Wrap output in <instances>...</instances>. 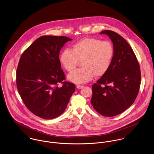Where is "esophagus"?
<instances>
[{
    "mask_svg": "<svg viewBox=\"0 0 154 154\" xmlns=\"http://www.w3.org/2000/svg\"><path fill=\"white\" fill-rule=\"evenodd\" d=\"M83 87H84V86H82V85H77V88L79 89H82Z\"/></svg>",
    "mask_w": 154,
    "mask_h": 154,
    "instance_id": "esophagus-1",
    "label": "esophagus"
}]
</instances>
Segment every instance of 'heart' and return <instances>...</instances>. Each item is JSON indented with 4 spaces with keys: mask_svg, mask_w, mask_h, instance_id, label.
Segmentation results:
<instances>
[{
    "mask_svg": "<svg viewBox=\"0 0 154 154\" xmlns=\"http://www.w3.org/2000/svg\"><path fill=\"white\" fill-rule=\"evenodd\" d=\"M114 55L112 43L94 38H85L72 46V51L64 49L60 57L63 67L68 72L73 71L80 61L82 68L68 75L69 81L82 84L89 82L94 75H104L110 68Z\"/></svg>",
    "mask_w": 154,
    "mask_h": 154,
    "instance_id": "1",
    "label": "heart"
}]
</instances>
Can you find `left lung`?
<instances>
[{
  "label": "left lung",
  "mask_w": 154,
  "mask_h": 154,
  "mask_svg": "<svg viewBox=\"0 0 154 154\" xmlns=\"http://www.w3.org/2000/svg\"><path fill=\"white\" fill-rule=\"evenodd\" d=\"M100 34L110 38L114 55L108 71L93 85L91 102L100 114L113 117L134 102L140 85V69L133 51L123 37L110 30Z\"/></svg>",
  "instance_id": "1"
}]
</instances>
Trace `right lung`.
<instances>
[{
    "label": "right lung",
    "mask_w": 154,
    "mask_h": 154,
    "mask_svg": "<svg viewBox=\"0 0 154 154\" xmlns=\"http://www.w3.org/2000/svg\"><path fill=\"white\" fill-rule=\"evenodd\" d=\"M72 39L65 36L43 35L23 53L17 69V86L27 108L46 120L64 112L75 92V85L67 82L61 68L60 52ZM62 83V87L57 86Z\"/></svg>",
    "instance_id": "add662e5"
}]
</instances>
